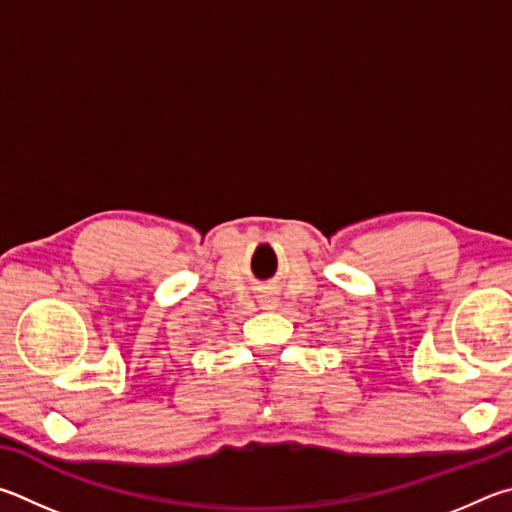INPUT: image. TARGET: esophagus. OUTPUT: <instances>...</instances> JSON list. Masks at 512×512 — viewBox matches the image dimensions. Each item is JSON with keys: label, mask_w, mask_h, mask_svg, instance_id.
Returning <instances> with one entry per match:
<instances>
[{"label": "esophagus", "mask_w": 512, "mask_h": 512, "mask_svg": "<svg viewBox=\"0 0 512 512\" xmlns=\"http://www.w3.org/2000/svg\"><path fill=\"white\" fill-rule=\"evenodd\" d=\"M258 303H261L265 310H274L276 306H279V299H276L272 292H263L261 297H258Z\"/></svg>", "instance_id": "1"}]
</instances>
